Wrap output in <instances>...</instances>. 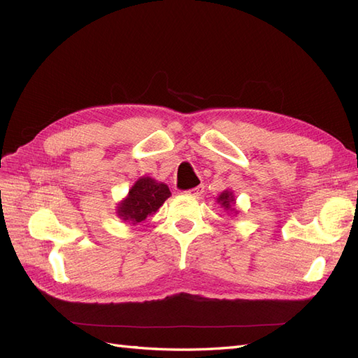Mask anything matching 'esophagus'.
Instances as JSON below:
<instances>
[{
	"instance_id": "1",
	"label": "esophagus",
	"mask_w": 358,
	"mask_h": 358,
	"mask_svg": "<svg viewBox=\"0 0 358 358\" xmlns=\"http://www.w3.org/2000/svg\"><path fill=\"white\" fill-rule=\"evenodd\" d=\"M203 189H204V187H203V185H199V187H196V188L188 189L187 194H188V196H191V197H199V196H201V194H203Z\"/></svg>"
}]
</instances>
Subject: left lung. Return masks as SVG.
<instances>
[{
    "label": "left lung",
    "instance_id": "1",
    "mask_svg": "<svg viewBox=\"0 0 358 358\" xmlns=\"http://www.w3.org/2000/svg\"><path fill=\"white\" fill-rule=\"evenodd\" d=\"M218 203L222 206L225 210H234V213H236V209L233 208V206L236 204V199H234L231 191L225 189L224 192H221V196L218 197Z\"/></svg>",
    "mask_w": 358,
    "mask_h": 358
}]
</instances>
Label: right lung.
<instances>
[{"label": "right lung", "instance_id": "1", "mask_svg": "<svg viewBox=\"0 0 358 358\" xmlns=\"http://www.w3.org/2000/svg\"><path fill=\"white\" fill-rule=\"evenodd\" d=\"M170 196L171 192L166 183L143 176L128 191V196L117 204L116 213L119 218L129 224H142L149 215L155 213Z\"/></svg>", "mask_w": 358, "mask_h": 358}]
</instances>
